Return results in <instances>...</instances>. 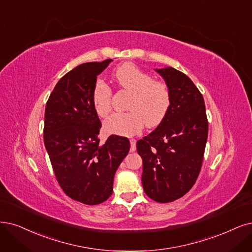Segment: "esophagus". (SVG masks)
<instances>
[{
	"instance_id": "1",
	"label": "esophagus",
	"mask_w": 252,
	"mask_h": 252,
	"mask_svg": "<svg viewBox=\"0 0 252 252\" xmlns=\"http://www.w3.org/2000/svg\"><path fill=\"white\" fill-rule=\"evenodd\" d=\"M129 142H131V152H135L136 151V139L132 138L129 139Z\"/></svg>"
}]
</instances>
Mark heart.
<instances>
[{
    "label": "heart",
    "instance_id": "heart-1",
    "mask_svg": "<svg viewBox=\"0 0 252 252\" xmlns=\"http://www.w3.org/2000/svg\"><path fill=\"white\" fill-rule=\"evenodd\" d=\"M117 86L131 94L126 113H115L104 123L109 134L133 136L146 125L154 127L166 116L171 105V92L162 81H155L153 76L132 63L119 66L112 74ZM112 91L105 82L98 80L92 92V105L99 117H106L111 111Z\"/></svg>",
    "mask_w": 252,
    "mask_h": 252
}]
</instances>
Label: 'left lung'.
<instances>
[{
    "label": "left lung",
    "mask_w": 252,
    "mask_h": 252,
    "mask_svg": "<svg viewBox=\"0 0 252 252\" xmlns=\"http://www.w3.org/2000/svg\"><path fill=\"white\" fill-rule=\"evenodd\" d=\"M171 92L166 116L150 135L137 141L142 158V185L158 202H171L187 193L201 169L208 139L206 106L190 78L173 67L155 69Z\"/></svg>",
    "instance_id": "obj_1"
}]
</instances>
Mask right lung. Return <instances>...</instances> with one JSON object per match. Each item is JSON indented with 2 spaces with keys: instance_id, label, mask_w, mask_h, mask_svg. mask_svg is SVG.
<instances>
[{
  "instance_id": "1",
  "label": "right lung",
  "mask_w": 252,
  "mask_h": 252,
  "mask_svg": "<svg viewBox=\"0 0 252 252\" xmlns=\"http://www.w3.org/2000/svg\"><path fill=\"white\" fill-rule=\"evenodd\" d=\"M113 61L83 63L63 76L45 106L43 139L56 179L64 193L82 203L98 204L113 192L114 175L129 151L126 137L100 144V120L92 105L97 76Z\"/></svg>"
}]
</instances>
